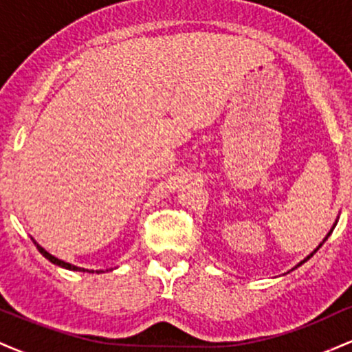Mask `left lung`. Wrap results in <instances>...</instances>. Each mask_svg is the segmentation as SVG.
<instances>
[{
  "instance_id": "left-lung-1",
  "label": "left lung",
  "mask_w": 352,
  "mask_h": 352,
  "mask_svg": "<svg viewBox=\"0 0 352 352\" xmlns=\"http://www.w3.org/2000/svg\"><path fill=\"white\" fill-rule=\"evenodd\" d=\"M336 223H338V220H336V221H334L333 228H331V230H329V232H328V235H326V236H324V240H322V241H321V243H319V245L316 246V250H314V252H313V253H309V254H308V256H306V258H305V260H302V261H300V263H298L296 266H294V268H293V270H296V268H298V266H301L302 263H306V261H308V260H309V258H311V256H313V254H314V253H316L319 248H321V246H322V243H324V241H326V240H328V236L331 235V233H333V230H334V227H336ZM293 270H292V272H293Z\"/></svg>"
}]
</instances>
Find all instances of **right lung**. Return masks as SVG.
Segmentation results:
<instances>
[{
	"label": "right lung",
	"instance_id": "obj_1",
	"mask_svg": "<svg viewBox=\"0 0 352 352\" xmlns=\"http://www.w3.org/2000/svg\"><path fill=\"white\" fill-rule=\"evenodd\" d=\"M31 240H33V243L36 245V248L39 250V253H41L44 258H47V260H50L51 263L58 265V266H60V268L71 270V272H82V273H86V272H89V273H104L102 270H86V268H80V266H76V265H71V263H67V261H63V260H59V258H56L54 254H51L50 252H46V250H44L43 246L39 245L38 241L34 240V238H31ZM106 272H107V270H106Z\"/></svg>",
	"mask_w": 352,
	"mask_h": 352
}]
</instances>
